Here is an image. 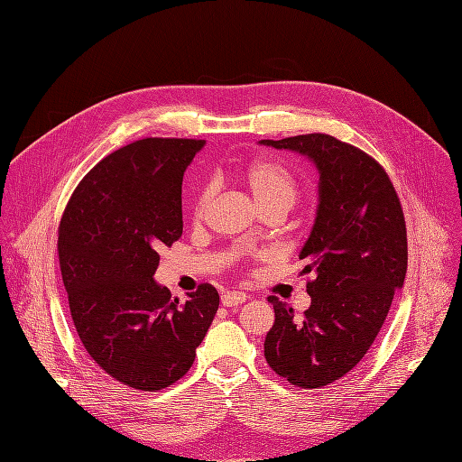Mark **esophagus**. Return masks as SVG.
Returning <instances> with one entry per match:
<instances>
[{
    "instance_id": "34e87169",
    "label": "esophagus",
    "mask_w": 462,
    "mask_h": 462,
    "mask_svg": "<svg viewBox=\"0 0 462 462\" xmlns=\"http://www.w3.org/2000/svg\"><path fill=\"white\" fill-rule=\"evenodd\" d=\"M221 301L225 307H236V305H241L247 301V294L244 292H225L221 296Z\"/></svg>"
}]
</instances>
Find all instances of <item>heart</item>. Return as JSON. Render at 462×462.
Returning a JSON list of instances; mask_svg holds the SVG:
<instances>
[{
  "label": "heart",
  "mask_w": 462,
  "mask_h": 462,
  "mask_svg": "<svg viewBox=\"0 0 462 462\" xmlns=\"http://www.w3.org/2000/svg\"><path fill=\"white\" fill-rule=\"evenodd\" d=\"M239 183L247 189V192L256 202L260 209L265 208H284L290 209L298 199L300 181L296 174L284 162L260 157L239 168ZM213 190L209 187L202 189L197 202H194V215L202 217L211 204Z\"/></svg>",
  "instance_id": "b5f03b06"
}]
</instances>
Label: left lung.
Wrapping results in <instances>:
<instances>
[{"instance_id":"8db88e82","label":"left lung","mask_w":462,"mask_h":462,"mask_svg":"<svg viewBox=\"0 0 462 462\" xmlns=\"http://www.w3.org/2000/svg\"><path fill=\"white\" fill-rule=\"evenodd\" d=\"M292 150L319 168V209L300 253L310 307L294 309L270 296L275 324L265 335L268 365L292 385H328L350 373L404 284L408 245L404 213L385 170L356 145L312 133L260 140Z\"/></svg>"}]
</instances>
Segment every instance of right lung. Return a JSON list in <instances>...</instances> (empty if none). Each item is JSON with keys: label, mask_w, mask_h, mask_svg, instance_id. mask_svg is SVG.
<instances>
[{"label": "right lung", "mask_w": 462, "mask_h": 462, "mask_svg": "<svg viewBox=\"0 0 462 462\" xmlns=\"http://www.w3.org/2000/svg\"><path fill=\"white\" fill-rule=\"evenodd\" d=\"M204 143L124 145L84 176L60 223V268L80 341L106 374L140 392L187 374L218 309L208 282L180 303L153 281L159 251L181 237L183 172Z\"/></svg>", "instance_id": "1"}]
</instances>
